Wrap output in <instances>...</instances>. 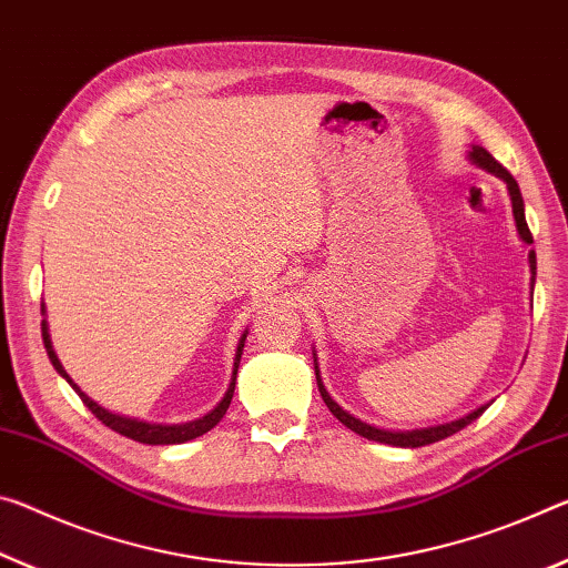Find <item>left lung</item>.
I'll return each instance as SVG.
<instances>
[{
  "label": "left lung",
  "mask_w": 568,
  "mask_h": 568,
  "mask_svg": "<svg viewBox=\"0 0 568 568\" xmlns=\"http://www.w3.org/2000/svg\"><path fill=\"white\" fill-rule=\"evenodd\" d=\"M470 159L475 161V164L483 166L485 171H490V174L500 176L503 182L508 184V194H510V202H513V217H516V227H518V235L520 240L526 242V245H530L534 242V235H530L528 224H526V212H524V196H520V189H518V182L513 179L510 171L498 164V161L493 159V154H488L483 146H473L470 151ZM528 263H530V273H534V283H536V252L530 250L528 252ZM316 382H318V392L323 402H326V407L331 409L333 417H336L338 422H344V425L348 429H354L356 435H362L366 439H374V443H384V445H394V447H422V445H432V443H439V439H445L449 435H455V432H460L463 427L470 425V422H475L480 417V414L485 412L483 409H475L473 414H467V417L457 419V422H449V425H439V427H429V429H412V432H392V429H379V427H372L366 425V422L356 419L354 414H348L346 409H341L336 402L331 399V394L323 389V382L318 376V366H316Z\"/></svg>",
  "instance_id": "8db88e82"
}]
</instances>
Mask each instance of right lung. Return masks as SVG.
Masks as SVG:
<instances>
[{
    "instance_id": "1",
    "label": "right lung",
    "mask_w": 568,
    "mask_h": 568,
    "mask_svg": "<svg viewBox=\"0 0 568 568\" xmlns=\"http://www.w3.org/2000/svg\"><path fill=\"white\" fill-rule=\"evenodd\" d=\"M44 311V305H42ZM245 338H240V346H237V354H235V372H232V382H230V389L227 394H224V399L214 407L210 414H204V417L194 419V422H186V425H151V422H141V419H131V417H121V414H113L103 409L101 404H95L93 399L88 397V394L80 392V386L73 384V379L65 374V368H62V364L58 362L55 351H52V344H50V333H48V323L42 321V341H44V348H48V356L52 366L58 368L60 376H65V379L70 382V386L78 392V397L83 399L85 407L95 414L98 419L103 422L105 427H111L113 432H119V435L129 437V439H136V443H143V445H179V443H186V439H194L204 435V432H210L214 425H220V419L227 414L230 409V402H232V394H235V382H237V366H240V356H242V346H245Z\"/></svg>"
}]
</instances>
